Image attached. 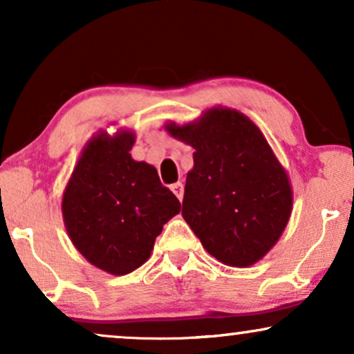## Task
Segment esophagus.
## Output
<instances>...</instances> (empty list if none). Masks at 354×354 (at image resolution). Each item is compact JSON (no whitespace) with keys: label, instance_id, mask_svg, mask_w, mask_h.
I'll use <instances>...</instances> for the list:
<instances>
[{"label":"esophagus","instance_id":"obj_1","mask_svg":"<svg viewBox=\"0 0 354 354\" xmlns=\"http://www.w3.org/2000/svg\"><path fill=\"white\" fill-rule=\"evenodd\" d=\"M171 190L174 192V195H176L178 200L182 201V198H183V185L180 182H177V183H174V185L171 187Z\"/></svg>","mask_w":354,"mask_h":354}]
</instances>
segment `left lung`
<instances>
[{
	"mask_svg": "<svg viewBox=\"0 0 354 354\" xmlns=\"http://www.w3.org/2000/svg\"><path fill=\"white\" fill-rule=\"evenodd\" d=\"M167 132L195 148L182 216L207 253L234 268L259 261L292 212L285 169L261 130L239 111L216 108Z\"/></svg>",
	"mask_w": 354,
	"mask_h": 354,
	"instance_id": "1",
	"label": "left lung"
}]
</instances>
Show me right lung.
Listing matches in <instances>:
<instances>
[{"label":"right lung","mask_w":354,"mask_h":354,"mask_svg":"<svg viewBox=\"0 0 354 354\" xmlns=\"http://www.w3.org/2000/svg\"><path fill=\"white\" fill-rule=\"evenodd\" d=\"M135 135L93 137L72 172L62 216L75 248L96 268L129 274L149 258L162 225L180 212V201L156 169L130 156Z\"/></svg>","instance_id":"right-lung-1"}]
</instances>
